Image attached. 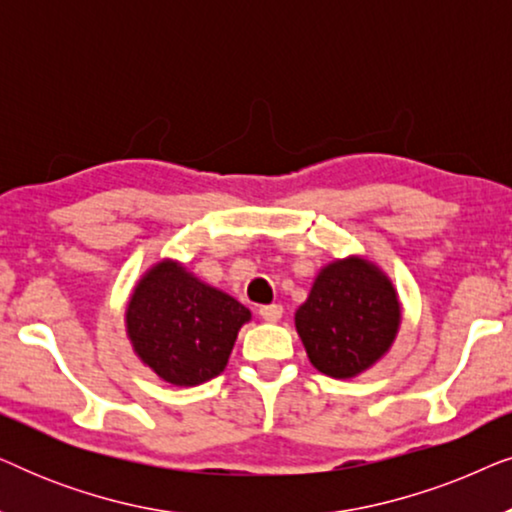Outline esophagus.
I'll return each instance as SVG.
<instances>
[{
    "instance_id": "1",
    "label": "esophagus",
    "mask_w": 512,
    "mask_h": 512,
    "mask_svg": "<svg viewBox=\"0 0 512 512\" xmlns=\"http://www.w3.org/2000/svg\"><path fill=\"white\" fill-rule=\"evenodd\" d=\"M282 305H263L258 314H261L263 321H268V324H275V321L282 319Z\"/></svg>"
}]
</instances>
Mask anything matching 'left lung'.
<instances>
[{"label": "left lung", "mask_w": 512, "mask_h": 512, "mask_svg": "<svg viewBox=\"0 0 512 512\" xmlns=\"http://www.w3.org/2000/svg\"><path fill=\"white\" fill-rule=\"evenodd\" d=\"M293 321L312 366L335 380H352L394 345L403 307L380 265L347 256L317 272Z\"/></svg>", "instance_id": "8db88e82"}]
</instances>
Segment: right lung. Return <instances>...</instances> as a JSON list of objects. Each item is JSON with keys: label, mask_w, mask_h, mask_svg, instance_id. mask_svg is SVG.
<instances>
[{"label": "right lung", "mask_w": 512, "mask_h": 512, "mask_svg": "<svg viewBox=\"0 0 512 512\" xmlns=\"http://www.w3.org/2000/svg\"><path fill=\"white\" fill-rule=\"evenodd\" d=\"M251 312L226 291L202 282L177 258H160L125 305V335L146 368L172 387H195L228 366Z\"/></svg>", "instance_id": "right-lung-1"}]
</instances>
